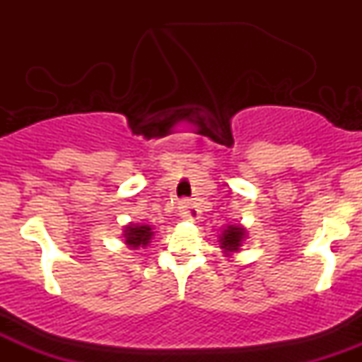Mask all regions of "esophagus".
I'll return each mask as SVG.
<instances>
[{
    "label": "esophagus",
    "mask_w": 362,
    "mask_h": 362,
    "mask_svg": "<svg viewBox=\"0 0 362 362\" xmlns=\"http://www.w3.org/2000/svg\"><path fill=\"white\" fill-rule=\"evenodd\" d=\"M180 209H182V214L187 216L189 219H195V218H197V214H199L197 209H195L194 202H190V201H182Z\"/></svg>",
    "instance_id": "1"
}]
</instances>
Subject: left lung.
Listing matches in <instances>:
<instances>
[{
  "label": "left lung",
  "mask_w": 362,
  "mask_h": 362,
  "mask_svg": "<svg viewBox=\"0 0 362 362\" xmlns=\"http://www.w3.org/2000/svg\"><path fill=\"white\" fill-rule=\"evenodd\" d=\"M245 236H247V231H245L243 226H240V224H230L223 231V235L219 236V243H221L223 252L226 255H230L233 252H240Z\"/></svg>",
  "instance_id": "8db88e82"
}]
</instances>
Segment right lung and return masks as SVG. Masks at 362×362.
<instances>
[{"label":"right lung","mask_w":362,"mask_h":362,"mask_svg":"<svg viewBox=\"0 0 362 362\" xmlns=\"http://www.w3.org/2000/svg\"><path fill=\"white\" fill-rule=\"evenodd\" d=\"M153 228L148 224H127L124 228V238H126V245L131 248H139V247H148L149 240L153 238Z\"/></svg>","instance_id":"add662e5"}]
</instances>
